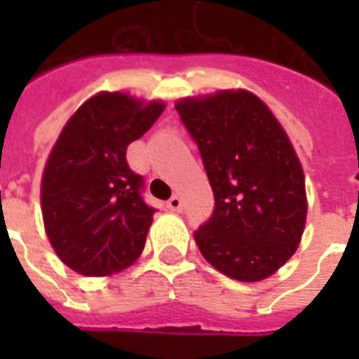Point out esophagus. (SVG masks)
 <instances>
[{
    "label": "esophagus",
    "instance_id": "esophagus-1",
    "mask_svg": "<svg viewBox=\"0 0 359 359\" xmlns=\"http://www.w3.org/2000/svg\"><path fill=\"white\" fill-rule=\"evenodd\" d=\"M167 208L171 211H180L182 210V200H180L179 196H171V200L167 202Z\"/></svg>",
    "mask_w": 359,
    "mask_h": 359
}]
</instances>
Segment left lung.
<instances>
[{
    "instance_id": "1",
    "label": "left lung",
    "mask_w": 359,
    "mask_h": 359,
    "mask_svg": "<svg viewBox=\"0 0 359 359\" xmlns=\"http://www.w3.org/2000/svg\"><path fill=\"white\" fill-rule=\"evenodd\" d=\"M196 142L215 208L194 231L202 256L226 277L256 283L288 262L306 225L304 171L278 121L246 90L177 102Z\"/></svg>"
}]
</instances>
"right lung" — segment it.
<instances>
[{
	"mask_svg": "<svg viewBox=\"0 0 359 359\" xmlns=\"http://www.w3.org/2000/svg\"><path fill=\"white\" fill-rule=\"evenodd\" d=\"M161 113V102L102 92L82 103L51 149L43 225L59 259L76 273L111 275L142 254L156 208L142 196L144 177L128 167L126 148Z\"/></svg>",
	"mask_w": 359,
	"mask_h": 359,
	"instance_id": "obj_1",
	"label": "right lung"
}]
</instances>
